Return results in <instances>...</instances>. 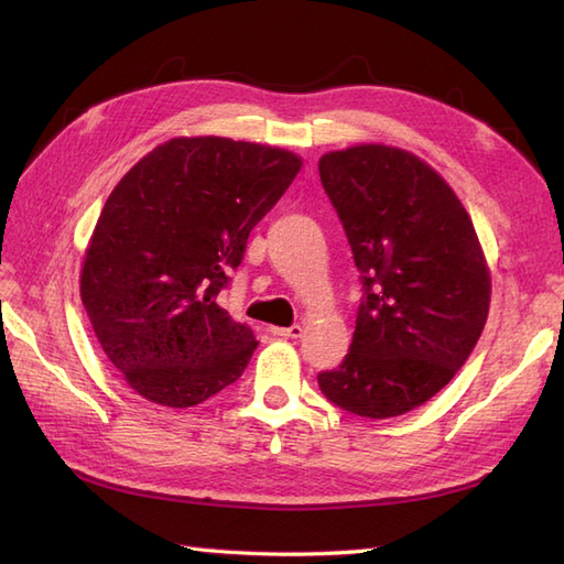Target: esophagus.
Masks as SVG:
<instances>
[{
  "mask_svg": "<svg viewBox=\"0 0 564 564\" xmlns=\"http://www.w3.org/2000/svg\"><path fill=\"white\" fill-rule=\"evenodd\" d=\"M272 335L278 337H284V339H299L301 335H304V327L301 325H292V327H270Z\"/></svg>",
  "mask_w": 564,
  "mask_h": 564,
  "instance_id": "obj_1",
  "label": "esophagus"
}]
</instances>
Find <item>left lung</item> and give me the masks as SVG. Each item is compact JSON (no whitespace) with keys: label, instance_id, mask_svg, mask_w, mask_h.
Masks as SVG:
<instances>
[{"label":"left lung","instance_id":"1","mask_svg":"<svg viewBox=\"0 0 564 564\" xmlns=\"http://www.w3.org/2000/svg\"><path fill=\"white\" fill-rule=\"evenodd\" d=\"M318 172L366 292L349 354L318 386L349 414L402 416L455 378L484 333V249L455 191L409 150H333Z\"/></svg>","mask_w":564,"mask_h":564}]
</instances>
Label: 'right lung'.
<instances>
[{"label": "right lung", "mask_w": 564, "mask_h": 564, "mask_svg": "<svg viewBox=\"0 0 564 564\" xmlns=\"http://www.w3.org/2000/svg\"><path fill=\"white\" fill-rule=\"evenodd\" d=\"M301 164L284 148L178 135L109 194L80 301L107 359L143 400L186 409L239 380L258 341L217 294Z\"/></svg>", "instance_id": "right-lung-1"}]
</instances>
